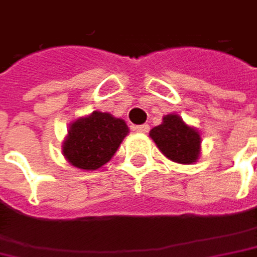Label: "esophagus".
I'll use <instances>...</instances> for the list:
<instances>
[{"instance_id": "esophagus-1", "label": "esophagus", "mask_w": 257, "mask_h": 257, "mask_svg": "<svg viewBox=\"0 0 257 257\" xmlns=\"http://www.w3.org/2000/svg\"><path fill=\"white\" fill-rule=\"evenodd\" d=\"M137 131H138V132H141V134H147V132L150 131V125H147V123L140 125V126H137Z\"/></svg>"}]
</instances>
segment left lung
I'll return each instance as SVG.
<instances>
[{
	"label": "left lung",
	"mask_w": 257,
	"mask_h": 257,
	"mask_svg": "<svg viewBox=\"0 0 257 257\" xmlns=\"http://www.w3.org/2000/svg\"><path fill=\"white\" fill-rule=\"evenodd\" d=\"M159 150L174 163L192 164L201 154V135L179 114H166L163 123L150 131Z\"/></svg>",
	"instance_id": "left-lung-1"
}]
</instances>
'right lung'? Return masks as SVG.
<instances>
[{"label":"right lung","mask_w":257,"mask_h":257,"mask_svg":"<svg viewBox=\"0 0 257 257\" xmlns=\"http://www.w3.org/2000/svg\"><path fill=\"white\" fill-rule=\"evenodd\" d=\"M128 134L125 120L96 110L71 123L62 154L77 169L96 170L110 161Z\"/></svg>","instance_id":"right-lung-1"}]
</instances>
